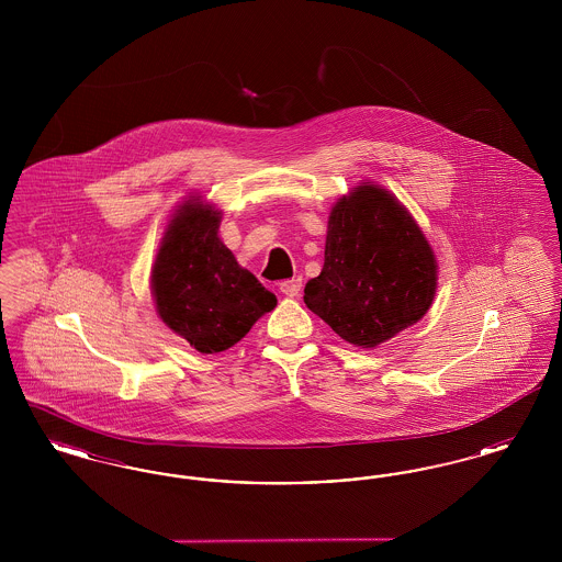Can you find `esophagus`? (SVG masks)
I'll use <instances>...</instances> for the list:
<instances>
[{"label":"esophagus","mask_w":562,"mask_h":562,"mask_svg":"<svg viewBox=\"0 0 562 562\" xmlns=\"http://www.w3.org/2000/svg\"><path fill=\"white\" fill-rule=\"evenodd\" d=\"M301 291V278H293V280H284V282H280V293L284 294V296H296Z\"/></svg>","instance_id":"esophagus-1"}]
</instances>
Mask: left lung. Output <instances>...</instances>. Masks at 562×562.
Here are the masks:
<instances>
[{"mask_svg": "<svg viewBox=\"0 0 562 562\" xmlns=\"http://www.w3.org/2000/svg\"><path fill=\"white\" fill-rule=\"evenodd\" d=\"M436 289L434 248L392 191L360 183L333 204L324 266L303 301L341 339L367 349L390 341L428 314Z\"/></svg>", "mask_w": 562, "mask_h": 562, "instance_id": "left-lung-1", "label": "left lung"}]
</instances>
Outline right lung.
Wrapping results in <instances>:
<instances>
[{"instance_id": "add662e5", "label": "right lung", "mask_w": 562, "mask_h": 562, "mask_svg": "<svg viewBox=\"0 0 562 562\" xmlns=\"http://www.w3.org/2000/svg\"><path fill=\"white\" fill-rule=\"evenodd\" d=\"M221 216L202 195L186 198L170 216L151 266L160 321L200 353L236 346L278 305L276 294L218 238Z\"/></svg>"}]
</instances>
